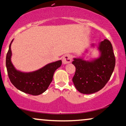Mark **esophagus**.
Returning a JSON list of instances; mask_svg holds the SVG:
<instances>
[{
  "label": "esophagus",
  "instance_id": "1",
  "mask_svg": "<svg viewBox=\"0 0 126 126\" xmlns=\"http://www.w3.org/2000/svg\"><path fill=\"white\" fill-rule=\"evenodd\" d=\"M72 60V56L70 54H66L65 56H63V59H62V62L64 64H67L71 62Z\"/></svg>",
  "mask_w": 126,
  "mask_h": 126
}]
</instances>
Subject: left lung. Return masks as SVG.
I'll list each match as a JSON object with an SVG mask.
<instances>
[{
  "label": "left lung",
  "instance_id": "left-lung-1",
  "mask_svg": "<svg viewBox=\"0 0 126 126\" xmlns=\"http://www.w3.org/2000/svg\"><path fill=\"white\" fill-rule=\"evenodd\" d=\"M101 55L92 61L74 58L72 64L76 71L72 80L76 89L80 93L91 94L102 89L110 79L115 64L112 46L105 39L98 47Z\"/></svg>",
  "mask_w": 126,
  "mask_h": 126
}]
</instances>
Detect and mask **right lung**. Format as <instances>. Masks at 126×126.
<instances>
[{
    "instance_id": "obj_1",
    "label": "right lung",
    "mask_w": 126,
    "mask_h": 126,
    "mask_svg": "<svg viewBox=\"0 0 126 126\" xmlns=\"http://www.w3.org/2000/svg\"><path fill=\"white\" fill-rule=\"evenodd\" d=\"M13 40L9 45V50L6 58V66L9 78L11 83L17 89L25 93L32 95H38L47 89L53 80V75L57 69L62 65V60L53 62L46 65L38 70L24 73L16 70L11 62V46Z\"/></svg>"
}]
</instances>
